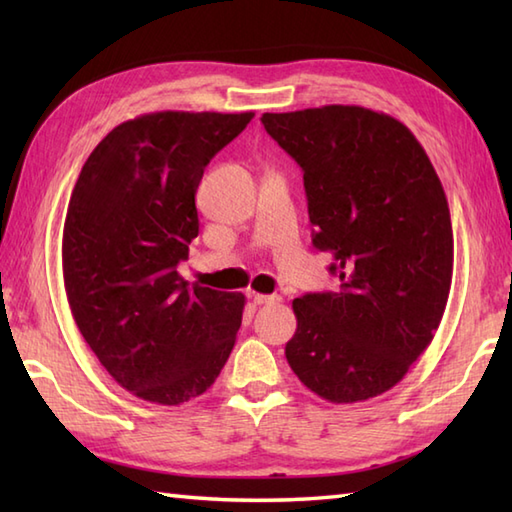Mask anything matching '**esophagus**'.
Returning <instances> with one entry per match:
<instances>
[{"instance_id": "34e87169", "label": "esophagus", "mask_w": 512, "mask_h": 512, "mask_svg": "<svg viewBox=\"0 0 512 512\" xmlns=\"http://www.w3.org/2000/svg\"><path fill=\"white\" fill-rule=\"evenodd\" d=\"M281 297L279 295H253V303L255 306H268V303H279Z\"/></svg>"}]
</instances>
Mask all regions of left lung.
Returning <instances> with one entry per match:
<instances>
[{"mask_svg":"<svg viewBox=\"0 0 512 512\" xmlns=\"http://www.w3.org/2000/svg\"><path fill=\"white\" fill-rule=\"evenodd\" d=\"M303 169L314 248L341 292L292 301V372L336 405L385 394L427 350L453 275L451 213L427 151L394 116L358 105L264 114Z\"/></svg>","mask_w":512,"mask_h":512,"instance_id":"obj_1","label":"left lung"}]
</instances>
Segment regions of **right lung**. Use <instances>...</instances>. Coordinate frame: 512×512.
<instances>
[{
  "label": "right lung",
  "mask_w": 512,
  "mask_h": 512,
  "mask_svg": "<svg viewBox=\"0 0 512 512\" xmlns=\"http://www.w3.org/2000/svg\"><path fill=\"white\" fill-rule=\"evenodd\" d=\"M253 112H154L94 147L63 224V284L76 328L118 385L156 405L198 398L242 325V292L178 273L200 220L204 167Z\"/></svg>",
  "instance_id": "obj_1"
}]
</instances>
